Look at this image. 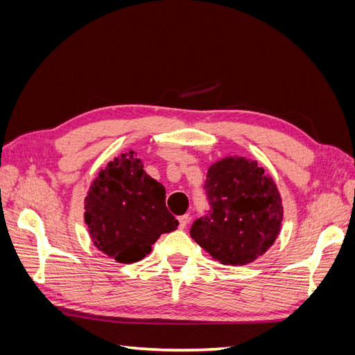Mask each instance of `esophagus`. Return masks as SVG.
Wrapping results in <instances>:
<instances>
[{"label":"esophagus","instance_id":"obj_1","mask_svg":"<svg viewBox=\"0 0 355 355\" xmlns=\"http://www.w3.org/2000/svg\"><path fill=\"white\" fill-rule=\"evenodd\" d=\"M178 220H179V228H180V230L187 228V225H188V222H189L188 214H182V216L178 218Z\"/></svg>","mask_w":355,"mask_h":355}]
</instances>
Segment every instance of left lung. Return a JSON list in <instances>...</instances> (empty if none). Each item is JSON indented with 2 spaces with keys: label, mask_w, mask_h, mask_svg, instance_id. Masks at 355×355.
Instances as JSON below:
<instances>
[{
  "label": "left lung",
  "mask_w": 355,
  "mask_h": 355,
  "mask_svg": "<svg viewBox=\"0 0 355 355\" xmlns=\"http://www.w3.org/2000/svg\"><path fill=\"white\" fill-rule=\"evenodd\" d=\"M204 188L211 210L191 227L202 250L223 265H245L271 249L284 207L275 180L256 159L219 158L210 164Z\"/></svg>",
  "instance_id": "left-lung-1"
}]
</instances>
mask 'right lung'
<instances>
[{"label": "right lung", "mask_w": 355, "mask_h": 355, "mask_svg": "<svg viewBox=\"0 0 355 355\" xmlns=\"http://www.w3.org/2000/svg\"><path fill=\"white\" fill-rule=\"evenodd\" d=\"M84 222L96 249L120 263L151 252L161 234L179 222L166 207V189L144 170L135 149L99 170L84 198Z\"/></svg>", "instance_id": "1"}]
</instances>
